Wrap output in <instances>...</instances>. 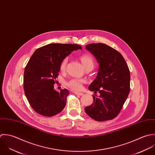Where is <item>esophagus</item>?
<instances>
[{
    "instance_id": "esophagus-1",
    "label": "esophagus",
    "mask_w": 155,
    "mask_h": 155,
    "mask_svg": "<svg viewBox=\"0 0 155 155\" xmlns=\"http://www.w3.org/2000/svg\"><path fill=\"white\" fill-rule=\"evenodd\" d=\"M74 93L77 94V95H79V96H83L84 94L83 93H81V92H74Z\"/></svg>"
}]
</instances>
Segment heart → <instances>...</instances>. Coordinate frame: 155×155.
<instances>
[{
    "label": "heart",
    "mask_w": 155,
    "mask_h": 155,
    "mask_svg": "<svg viewBox=\"0 0 155 155\" xmlns=\"http://www.w3.org/2000/svg\"><path fill=\"white\" fill-rule=\"evenodd\" d=\"M80 60L82 62L84 68L89 66L93 67L94 62L92 57L89 54H84L80 57ZM68 62V58H66L62 60L60 64V69L63 71L66 68ZM85 82L84 80L81 78H72L66 83V86L74 91H80L83 87V84Z\"/></svg>",
    "instance_id": "obj_1"
}]
</instances>
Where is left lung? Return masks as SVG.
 Returning a JSON list of instances; mask_svg holds the SVG:
<instances>
[{"instance_id":"8db88e82","label":"left lung","mask_w":155,"mask_h":155,"mask_svg":"<svg viewBox=\"0 0 155 155\" xmlns=\"http://www.w3.org/2000/svg\"><path fill=\"white\" fill-rule=\"evenodd\" d=\"M99 64L96 78L89 89L93 102L85 108L86 114L99 122L112 120L120 112L130 91V71L122 55L102 43L86 45Z\"/></svg>"}]
</instances>
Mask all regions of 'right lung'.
Wrapping results in <instances>:
<instances>
[{
    "label": "right lung",
    "instance_id": "obj_1",
    "mask_svg": "<svg viewBox=\"0 0 155 155\" xmlns=\"http://www.w3.org/2000/svg\"><path fill=\"white\" fill-rule=\"evenodd\" d=\"M77 44H50L38 48L29 59L24 72V91L31 108L38 114L51 117L61 112L69 94L64 89H54L60 64L74 50L81 49Z\"/></svg>",
    "mask_w": 155,
    "mask_h": 155
}]
</instances>
